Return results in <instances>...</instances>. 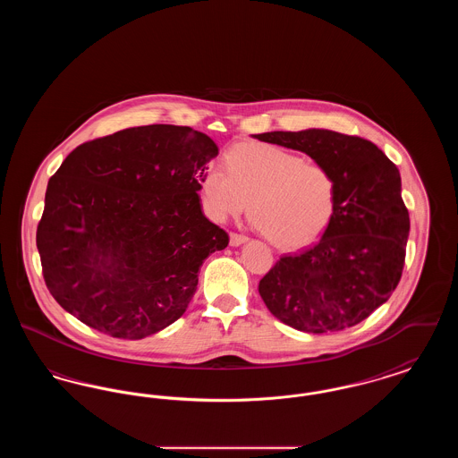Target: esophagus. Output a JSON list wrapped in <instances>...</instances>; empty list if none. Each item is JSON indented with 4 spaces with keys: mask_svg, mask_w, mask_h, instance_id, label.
Instances as JSON below:
<instances>
[{
    "mask_svg": "<svg viewBox=\"0 0 458 458\" xmlns=\"http://www.w3.org/2000/svg\"><path fill=\"white\" fill-rule=\"evenodd\" d=\"M247 240L249 239L245 235H242V233H230V245L232 247H239L242 243H245Z\"/></svg>",
    "mask_w": 458,
    "mask_h": 458,
    "instance_id": "esophagus-1",
    "label": "esophagus"
}]
</instances>
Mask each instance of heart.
I'll return each mask as SVG.
<instances>
[{
  "label": "heart",
  "instance_id": "obj_1",
  "mask_svg": "<svg viewBox=\"0 0 458 458\" xmlns=\"http://www.w3.org/2000/svg\"><path fill=\"white\" fill-rule=\"evenodd\" d=\"M200 180L208 213L215 219L249 216L280 249H301L318 239L335 216L338 183L327 166L264 142H242Z\"/></svg>",
  "mask_w": 458,
  "mask_h": 458
}]
</instances>
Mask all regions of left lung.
I'll return each mask as SVG.
<instances>
[{"instance_id":"8db88e82","label":"left lung","mask_w":458,"mask_h":458,"mask_svg":"<svg viewBox=\"0 0 458 458\" xmlns=\"http://www.w3.org/2000/svg\"><path fill=\"white\" fill-rule=\"evenodd\" d=\"M254 137L302 151L338 183L336 211L323 237L282 256L259 282L264 304L305 333L359 325L390 299L402 278L411 219L398 168L357 135L309 129Z\"/></svg>"}]
</instances>
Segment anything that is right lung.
Returning a JSON list of instances; mask_svg holds the SVG:
<instances>
[{"label": "right lung", "mask_w": 458, "mask_h": 458, "mask_svg": "<svg viewBox=\"0 0 458 458\" xmlns=\"http://www.w3.org/2000/svg\"><path fill=\"white\" fill-rule=\"evenodd\" d=\"M218 156L191 127L146 125L81 144L47 182L36 243L55 301L89 327L140 340L192 301L228 233L200 209Z\"/></svg>", "instance_id": "obj_1"}]
</instances>
